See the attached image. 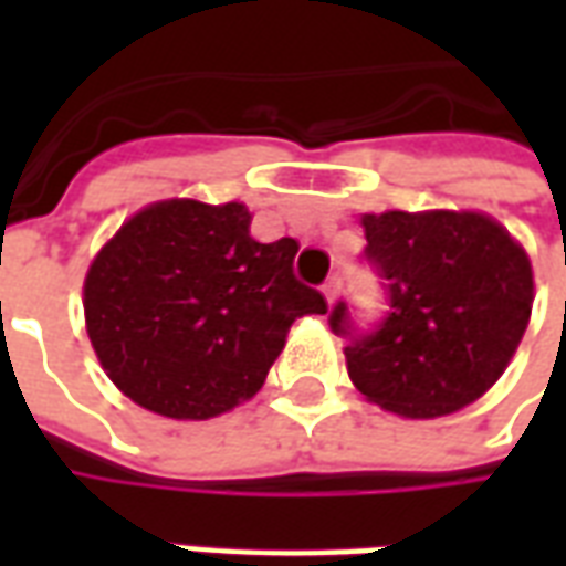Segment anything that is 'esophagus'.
<instances>
[{"mask_svg":"<svg viewBox=\"0 0 566 566\" xmlns=\"http://www.w3.org/2000/svg\"><path fill=\"white\" fill-rule=\"evenodd\" d=\"M339 275H336V272H333L331 279H327V282L321 284V291H324V296H327V303H336V296H339Z\"/></svg>","mask_w":566,"mask_h":566,"instance_id":"34e87169","label":"esophagus"}]
</instances>
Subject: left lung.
Returning <instances> with one entry per match:
<instances>
[{
	"label": "left lung",
	"instance_id": "8db88e82",
	"mask_svg": "<svg viewBox=\"0 0 566 566\" xmlns=\"http://www.w3.org/2000/svg\"><path fill=\"white\" fill-rule=\"evenodd\" d=\"M360 223L388 312L360 333L343 300L333 306L331 331L348 339L355 388L406 418L473 403L503 376L531 321L524 248L479 211H385Z\"/></svg>",
	"mask_w": 566,
	"mask_h": 566
}]
</instances>
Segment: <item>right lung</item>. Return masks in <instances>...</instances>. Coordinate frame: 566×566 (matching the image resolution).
<instances>
[{"instance_id": "right-lung-1", "label": "right lung", "mask_w": 566, "mask_h": 566, "mask_svg": "<svg viewBox=\"0 0 566 566\" xmlns=\"http://www.w3.org/2000/svg\"><path fill=\"white\" fill-rule=\"evenodd\" d=\"M242 202L163 199L133 214L84 279L93 352L133 403L178 421L230 412L260 391L324 296L294 275L296 239L263 245Z\"/></svg>"}]
</instances>
